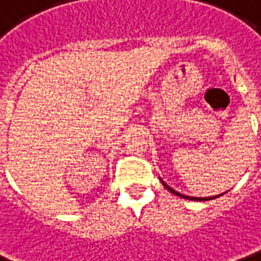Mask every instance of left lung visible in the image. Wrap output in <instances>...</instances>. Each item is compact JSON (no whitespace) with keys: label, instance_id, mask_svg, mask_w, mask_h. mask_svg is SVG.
<instances>
[{"label":"left lung","instance_id":"8db88e82","mask_svg":"<svg viewBox=\"0 0 261 261\" xmlns=\"http://www.w3.org/2000/svg\"><path fill=\"white\" fill-rule=\"evenodd\" d=\"M161 182H163V186H164V187H166V189H167L170 193H173V194H175V196H178V197H181V198H187V200H194V201H207V200H213V198H217V197H220V196H223V194H224V193H223V194H220V196H214V197H189V196H184V194H180V193L174 191L173 189H171V187H168L167 184H166L164 181H161Z\"/></svg>","mask_w":261,"mask_h":261}]
</instances>
